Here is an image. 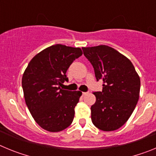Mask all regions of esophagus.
Wrapping results in <instances>:
<instances>
[{
  "label": "esophagus",
  "mask_w": 156,
  "mask_h": 156,
  "mask_svg": "<svg viewBox=\"0 0 156 156\" xmlns=\"http://www.w3.org/2000/svg\"><path fill=\"white\" fill-rule=\"evenodd\" d=\"M87 94H88V92H83L82 94H83V96H85V95H87Z\"/></svg>",
  "instance_id": "obj_1"
}]
</instances>
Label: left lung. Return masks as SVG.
Masks as SVG:
<instances>
[{
	"label": "left lung",
	"instance_id": "obj_1",
	"mask_svg": "<svg viewBox=\"0 0 156 156\" xmlns=\"http://www.w3.org/2000/svg\"><path fill=\"white\" fill-rule=\"evenodd\" d=\"M94 67L97 80L103 81L102 91L93 92V124L103 131L120 128L133 113L139 99L140 76L129 58L107 45L82 48Z\"/></svg>",
	"mask_w": 156,
	"mask_h": 156
}]
</instances>
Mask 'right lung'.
<instances>
[{"instance_id": "1", "label": "right lung", "mask_w": 156, "mask_h": 156, "mask_svg": "<svg viewBox=\"0 0 156 156\" xmlns=\"http://www.w3.org/2000/svg\"><path fill=\"white\" fill-rule=\"evenodd\" d=\"M83 55L80 48L55 44L30 60L23 73L22 86L32 116L43 129L59 132L69 126L82 92L62 89L68 80L66 71Z\"/></svg>"}]
</instances>
